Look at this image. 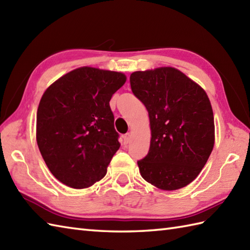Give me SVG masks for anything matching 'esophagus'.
I'll use <instances>...</instances> for the list:
<instances>
[{"instance_id":"1","label":"esophagus","mask_w":250,"mask_h":250,"mask_svg":"<svg viewBox=\"0 0 250 250\" xmlns=\"http://www.w3.org/2000/svg\"><path fill=\"white\" fill-rule=\"evenodd\" d=\"M122 139H124V144L125 145H128L130 141H131V134L130 133H126L124 136H122Z\"/></svg>"}]
</instances>
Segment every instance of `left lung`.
I'll return each instance as SVG.
<instances>
[{"label":"left lung","mask_w":250,"mask_h":250,"mask_svg":"<svg viewBox=\"0 0 250 250\" xmlns=\"http://www.w3.org/2000/svg\"><path fill=\"white\" fill-rule=\"evenodd\" d=\"M130 83L150 121L149 151L137 161L142 177L162 190L186 187L200 174L214 148L208 97L174 67L134 72Z\"/></svg>","instance_id":"left-lung-1"}]
</instances>
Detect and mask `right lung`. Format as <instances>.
Returning a JSON list of instances; mask_svg holds the SVG:
<instances>
[{
  "label": "right lung",
  "mask_w": 250,
  "mask_h": 250,
  "mask_svg": "<svg viewBox=\"0 0 250 250\" xmlns=\"http://www.w3.org/2000/svg\"><path fill=\"white\" fill-rule=\"evenodd\" d=\"M125 74L83 66L56 81L37 108L36 141L52 175L68 187L102 179L119 149L109 101Z\"/></svg>",
  "instance_id": "obj_1"
}]
</instances>
